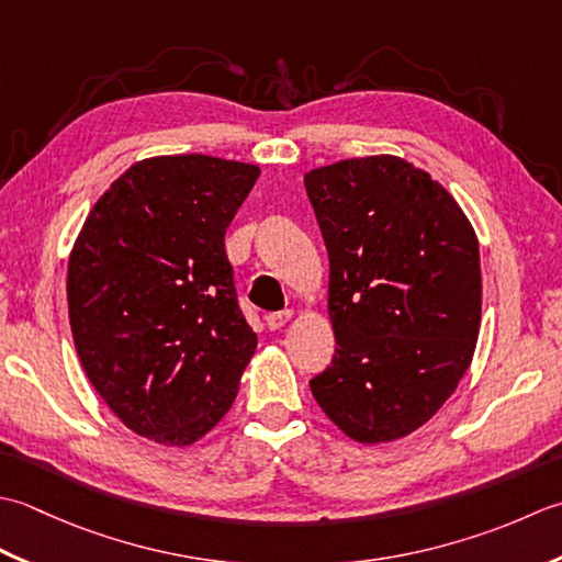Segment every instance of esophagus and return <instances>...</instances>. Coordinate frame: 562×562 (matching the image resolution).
Segmentation results:
<instances>
[{
  "label": "esophagus",
  "mask_w": 562,
  "mask_h": 562,
  "mask_svg": "<svg viewBox=\"0 0 562 562\" xmlns=\"http://www.w3.org/2000/svg\"><path fill=\"white\" fill-rule=\"evenodd\" d=\"M291 317H293L291 311L271 313V315H267V325H269V329H281V327H285V323H289Z\"/></svg>",
  "instance_id": "esophagus-1"
}]
</instances>
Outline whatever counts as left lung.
Returning <instances> with one entry per match:
<instances>
[{
  "instance_id": "obj_1",
  "label": "left lung",
  "mask_w": 562,
  "mask_h": 562,
  "mask_svg": "<svg viewBox=\"0 0 562 562\" xmlns=\"http://www.w3.org/2000/svg\"><path fill=\"white\" fill-rule=\"evenodd\" d=\"M303 181L329 257L337 341L313 397L353 441L405 439L473 361L483 313L475 231L451 193L403 157L341 159Z\"/></svg>"
}]
</instances>
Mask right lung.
Instances as JSON below:
<instances>
[{
    "label": "right lung",
    "instance_id": "obj_1",
    "mask_svg": "<svg viewBox=\"0 0 562 562\" xmlns=\"http://www.w3.org/2000/svg\"><path fill=\"white\" fill-rule=\"evenodd\" d=\"M259 171L211 155L140 159L75 239L67 311L77 357L137 437L184 449L235 403L257 335L237 307L225 231Z\"/></svg>",
    "mask_w": 562,
    "mask_h": 562
}]
</instances>
